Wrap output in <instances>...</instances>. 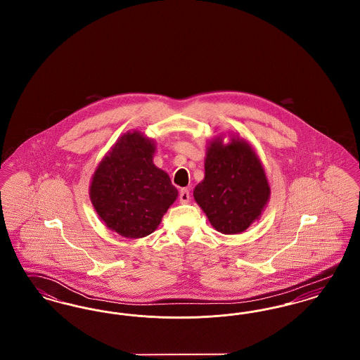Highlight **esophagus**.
<instances>
[{"label": "esophagus", "mask_w": 360, "mask_h": 360, "mask_svg": "<svg viewBox=\"0 0 360 360\" xmlns=\"http://www.w3.org/2000/svg\"><path fill=\"white\" fill-rule=\"evenodd\" d=\"M190 201V193H188V188H181L179 191V202L181 204H188Z\"/></svg>", "instance_id": "1"}]
</instances>
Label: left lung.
<instances>
[{
    "mask_svg": "<svg viewBox=\"0 0 360 360\" xmlns=\"http://www.w3.org/2000/svg\"><path fill=\"white\" fill-rule=\"evenodd\" d=\"M224 139L207 143L205 176L193 195L216 231L238 235L260 219L271 188L255 148L239 135Z\"/></svg>",
    "mask_w": 360,
    "mask_h": 360,
    "instance_id": "obj_1",
    "label": "left lung"
}]
</instances>
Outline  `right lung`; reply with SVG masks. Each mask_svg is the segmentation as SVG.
<instances>
[{
	"instance_id": "obj_1",
	"label": "right lung",
	"mask_w": 360,
	"mask_h": 360,
	"mask_svg": "<svg viewBox=\"0 0 360 360\" xmlns=\"http://www.w3.org/2000/svg\"><path fill=\"white\" fill-rule=\"evenodd\" d=\"M154 139L129 131L91 175L89 195L103 224L127 239L151 235L178 197L170 176L154 165Z\"/></svg>"
}]
</instances>
